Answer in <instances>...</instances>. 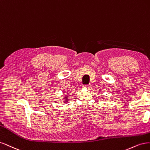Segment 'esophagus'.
<instances>
[{
	"mask_svg": "<svg viewBox=\"0 0 150 150\" xmlns=\"http://www.w3.org/2000/svg\"><path fill=\"white\" fill-rule=\"evenodd\" d=\"M91 84H88V85H85V87H86L87 88H91Z\"/></svg>",
	"mask_w": 150,
	"mask_h": 150,
	"instance_id": "esophagus-1",
	"label": "esophagus"
}]
</instances>
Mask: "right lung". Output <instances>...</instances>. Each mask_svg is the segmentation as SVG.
I'll list each match as a JSON object with an SVG mask.
<instances>
[{
	"label": "right lung",
	"instance_id": "add662e5",
	"mask_svg": "<svg viewBox=\"0 0 150 150\" xmlns=\"http://www.w3.org/2000/svg\"><path fill=\"white\" fill-rule=\"evenodd\" d=\"M66 102H67V101H66Z\"/></svg>",
	"mask_w": 150,
	"mask_h": 150
}]
</instances>
